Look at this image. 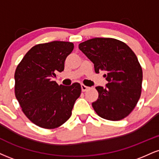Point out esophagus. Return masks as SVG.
Segmentation results:
<instances>
[{
	"label": "esophagus",
	"instance_id": "esophagus-1",
	"mask_svg": "<svg viewBox=\"0 0 159 159\" xmlns=\"http://www.w3.org/2000/svg\"><path fill=\"white\" fill-rule=\"evenodd\" d=\"M88 89H89V87H87V86H85V85H84V84H81V90L82 91L85 92V91H87Z\"/></svg>",
	"mask_w": 159,
	"mask_h": 159
}]
</instances>
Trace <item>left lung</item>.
I'll use <instances>...</instances> for the list:
<instances>
[{
  "label": "left lung",
  "mask_w": 159,
  "mask_h": 159,
  "mask_svg": "<svg viewBox=\"0 0 159 159\" xmlns=\"http://www.w3.org/2000/svg\"><path fill=\"white\" fill-rule=\"evenodd\" d=\"M78 48L94 64L96 73L106 72L105 87H95L98 98L92 105L96 113L110 121L127 117L141 93L143 72L136 55L125 43L110 38H92Z\"/></svg>",
  "instance_id": "left-lung-1"
}]
</instances>
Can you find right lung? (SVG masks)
<instances>
[{"label":"right lung","instance_id":"add662e5","mask_svg":"<svg viewBox=\"0 0 159 159\" xmlns=\"http://www.w3.org/2000/svg\"><path fill=\"white\" fill-rule=\"evenodd\" d=\"M74 44L52 41L34 46L27 52L15 72V93L25 116L38 127L54 129L72 115L81 93L79 83L58 85L52 81L64 70V61Z\"/></svg>","mask_w":159,"mask_h":159}]
</instances>
